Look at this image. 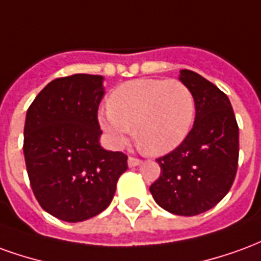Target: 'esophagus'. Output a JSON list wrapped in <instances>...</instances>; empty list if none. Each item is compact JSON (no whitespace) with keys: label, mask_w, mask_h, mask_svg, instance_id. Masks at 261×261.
<instances>
[{"label":"esophagus","mask_w":261,"mask_h":261,"mask_svg":"<svg viewBox=\"0 0 261 261\" xmlns=\"http://www.w3.org/2000/svg\"><path fill=\"white\" fill-rule=\"evenodd\" d=\"M127 164H128V166H130V168H136V166H138V165H141V161H140V159L130 156V158H128V161H127Z\"/></svg>","instance_id":"obj_1"}]
</instances>
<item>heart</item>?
Here are the masks:
<instances>
[{"instance_id":"obj_1","label":"heart","mask_w":261,"mask_h":261,"mask_svg":"<svg viewBox=\"0 0 261 261\" xmlns=\"http://www.w3.org/2000/svg\"><path fill=\"white\" fill-rule=\"evenodd\" d=\"M99 125L116 148L128 140L130 127L141 145L155 155L172 152L192 131L196 100L192 89L177 80L141 78L114 88Z\"/></svg>"}]
</instances>
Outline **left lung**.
I'll return each instance as SVG.
<instances>
[{
  "label": "left lung",
  "mask_w": 261,
  "mask_h": 261,
  "mask_svg": "<svg viewBox=\"0 0 261 261\" xmlns=\"http://www.w3.org/2000/svg\"><path fill=\"white\" fill-rule=\"evenodd\" d=\"M179 81L192 89L196 119L185 141L156 159L161 176L149 187L159 207L192 217L217 205L235 180L239 128L228 96L197 72L181 69Z\"/></svg>",
  "instance_id": "1"
}]
</instances>
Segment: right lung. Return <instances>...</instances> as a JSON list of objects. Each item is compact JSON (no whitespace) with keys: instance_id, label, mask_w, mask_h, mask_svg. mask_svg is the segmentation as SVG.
I'll return each instance as SVG.
<instances>
[{"instance_id":"1","label":"right lung","mask_w":261,"mask_h":261,"mask_svg":"<svg viewBox=\"0 0 261 261\" xmlns=\"http://www.w3.org/2000/svg\"><path fill=\"white\" fill-rule=\"evenodd\" d=\"M102 75L75 74L44 86L28 109L23 153L32 190L44 211L81 222L109 207L127 170L123 152L100 145Z\"/></svg>"}]
</instances>
